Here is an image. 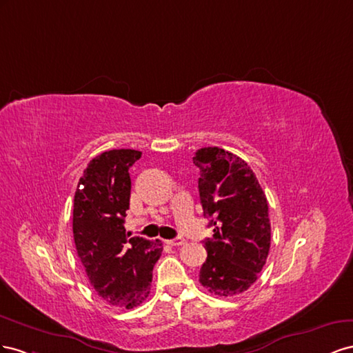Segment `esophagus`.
I'll return each mask as SVG.
<instances>
[{
  "label": "esophagus",
  "instance_id": "obj_1",
  "mask_svg": "<svg viewBox=\"0 0 353 353\" xmlns=\"http://www.w3.org/2000/svg\"><path fill=\"white\" fill-rule=\"evenodd\" d=\"M165 244H168V245H183L185 243H186V239L185 238H182V236H177V238H174V239H167V241H164Z\"/></svg>",
  "mask_w": 353,
  "mask_h": 353
}]
</instances>
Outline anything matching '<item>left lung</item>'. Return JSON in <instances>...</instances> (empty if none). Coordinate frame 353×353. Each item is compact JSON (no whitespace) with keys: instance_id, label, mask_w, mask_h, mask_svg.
I'll return each mask as SVG.
<instances>
[{"instance_id":"1","label":"left lung","mask_w":353,"mask_h":353,"mask_svg":"<svg viewBox=\"0 0 353 353\" xmlns=\"http://www.w3.org/2000/svg\"><path fill=\"white\" fill-rule=\"evenodd\" d=\"M198 189L213 238L204 241L207 260L199 283L211 294L232 297L257 281L270 248L266 195L244 159L220 148L195 152Z\"/></svg>"}]
</instances>
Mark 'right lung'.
<instances>
[{
  "instance_id": "obj_1",
  "label": "right lung",
  "mask_w": 353,
  "mask_h": 353,
  "mask_svg": "<svg viewBox=\"0 0 353 353\" xmlns=\"http://www.w3.org/2000/svg\"><path fill=\"white\" fill-rule=\"evenodd\" d=\"M140 150L112 149L90 161L74 198V241L90 284L109 305L133 309L150 293L161 241L128 238L124 228Z\"/></svg>"
}]
</instances>
